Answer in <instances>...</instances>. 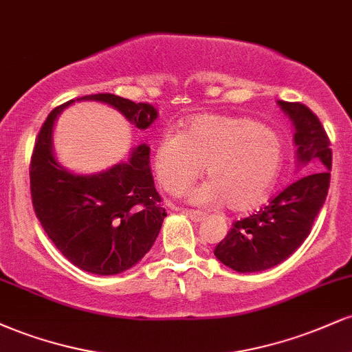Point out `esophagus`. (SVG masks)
<instances>
[{
	"mask_svg": "<svg viewBox=\"0 0 352 352\" xmlns=\"http://www.w3.org/2000/svg\"><path fill=\"white\" fill-rule=\"evenodd\" d=\"M184 213L187 215L192 221H201L205 218V213L199 212V210H184Z\"/></svg>",
	"mask_w": 352,
	"mask_h": 352,
	"instance_id": "esophagus-1",
	"label": "esophagus"
}]
</instances>
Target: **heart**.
<instances>
[{
  "instance_id": "obj_1",
  "label": "heart",
  "mask_w": 352,
  "mask_h": 352,
  "mask_svg": "<svg viewBox=\"0 0 352 352\" xmlns=\"http://www.w3.org/2000/svg\"><path fill=\"white\" fill-rule=\"evenodd\" d=\"M210 177L190 193L199 205L225 201L248 212L272 192L281 168V145L273 131L246 117L197 116L185 132L168 131L157 142L153 167L168 193L185 192L204 170Z\"/></svg>"
}]
</instances>
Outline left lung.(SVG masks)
I'll list each match as a JSON object with an SVG mask.
<instances>
[{"mask_svg":"<svg viewBox=\"0 0 352 352\" xmlns=\"http://www.w3.org/2000/svg\"><path fill=\"white\" fill-rule=\"evenodd\" d=\"M294 127L298 168H311L278 193L266 207L233 223L217 245L215 256L238 273H256L292 256L313 228L328 195L333 153L324 127L313 111L300 102L278 100Z\"/></svg>","mask_w":352,"mask_h":352,"instance_id":"8db88e82","label":"left lung"}]
</instances>
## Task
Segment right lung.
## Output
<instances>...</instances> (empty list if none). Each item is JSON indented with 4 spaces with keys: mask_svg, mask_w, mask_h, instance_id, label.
I'll list each match as a JSON object with an SVG mask.
<instances>
[{
    "mask_svg": "<svg viewBox=\"0 0 352 352\" xmlns=\"http://www.w3.org/2000/svg\"><path fill=\"white\" fill-rule=\"evenodd\" d=\"M78 100L107 104L140 131L159 116L151 104L114 94ZM72 102L51 111L39 131L30 168L33 207L44 232L72 265L102 276L119 274L142 260L167 217L148 165L151 147L137 145L127 160L91 175L67 170L54 155L52 132L58 116Z\"/></svg>",
    "mask_w": 352,
    "mask_h": 352,
    "instance_id": "add662e5",
    "label": "right lung"
}]
</instances>
